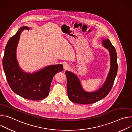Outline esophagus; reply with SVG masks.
I'll return each mask as SVG.
<instances>
[{
	"label": "esophagus",
	"mask_w": 132,
	"mask_h": 132,
	"mask_svg": "<svg viewBox=\"0 0 132 132\" xmlns=\"http://www.w3.org/2000/svg\"><path fill=\"white\" fill-rule=\"evenodd\" d=\"M70 65L68 64H64V67H63V68H64V69H65V70H68V69H69V68H70Z\"/></svg>",
	"instance_id": "34e87169"
}]
</instances>
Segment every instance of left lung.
Returning <instances> with one entry per match:
<instances>
[{"instance_id":"obj_1","label":"left lung","mask_w":132,"mask_h":132,"mask_svg":"<svg viewBox=\"0 0 132 132\" xmlns=\"http://www.w3.org/2000/svg\"><path fill=\"white\" fill-rule=\"evenodd\" d=\"M102 45L109 50L110 53V70L104 83L99 89L91 92L85 91L76 75L68 71L65 72L68 97L72 102L82 104L93 103L106 97L110 92L118 72L117 54L115 48L108 39H104Z\"/></svg>"}]
</instances>
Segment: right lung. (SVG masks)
<instances>
[{
	"mask_svg": "<svg viewBox=\"0 0 132 132\" xmlns=\"http://www.w3.org/2000/svg\"><path fill=\"white\" fill-rule=\"evenodd\" d=\"M29 30L26 26L20 28L8 40L5 47L3 66L7 82L11 90L27 99L40 100L48 96L54 76L63 70L61 64L51 65L32 73L23 71L19 66L16 58V49L20 34Z\"/></svg>",
	"mask_w": 132,
	"mask_h": 132,
	"instance_id": "right-lung-1",
	"label": "right lung"
}]
</instances>
